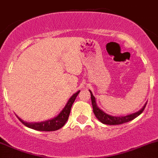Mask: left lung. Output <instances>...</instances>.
Returning <instances> with one entry per match:
<instances>
[{"label":"left lung","mask_w":158,"mask_h":158,"mask_svg":"<svg viewBox=\"0 0 158 158\" xmlns=\"http://www.w3.org/2000/svg\"><path fill=\"white\" fill-rule=\"evenodd\" d=\"M90 93V97H91V102H92V106H93V112L94 113L95 116L99 121L102 122L104 124H108V125H118V124H122V123H127V122L131 121V120H134L135 118L137 117L138 116L141 114L144 110L145 107L146 106V103L145 104L143 107L138 112H135L131 114L126 115V116H112V115H109L106 113H105L103 110L98 108V105H97L96 99H95L94 96L93 95L92 92L89 90Z\"/></svg>","instance_id":"8db88e82"}]
</instances>
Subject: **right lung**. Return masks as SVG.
Returning <instances> with one entry per match:
<instances>
[{
  "label": "right lung",
  "mask_w": 158,
  "mask_h": 158,
  "mask_svg": "<svg viewBox=\"0 0 158 158\" xmlns=\"http://www.w3.org/2000/svg\"><path fill=\"white\" fill-rule=\"evenodd\" d=\"M79 92H80V90L74 94L69 99L64 107L60 111V113L57 116L52 118L50 120L42 122H37V123H35H35H32V122L29 123V122L23 121L19 116H18V118L25 126H27L29 128L34 129V130L42 131H53L58 130V129L61 128L66 123L67 120H69V114H70L72 104L74 103Z\"/></svg>",
  "instance_id": "1"
}]
</instances>
